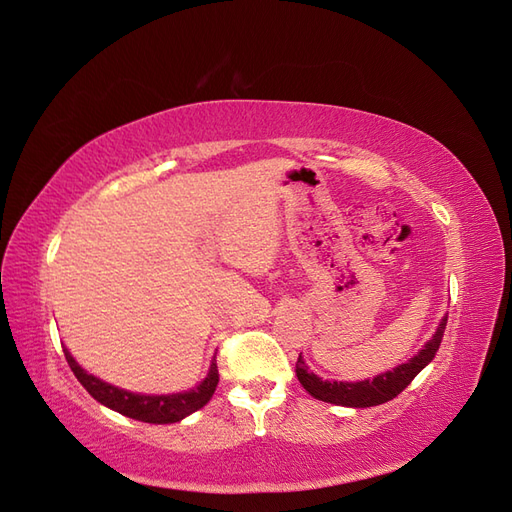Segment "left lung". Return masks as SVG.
Returning <instances> with one entry per match:
<instances>
[{
    "label": "left lung",
    "mask_w": 512,
    "mask_h": 512,
    "mask_svg": "<svg viewBox=\"0 0 512 512\" xmlns=\"http://www.w3.org/2000/svg\"><path fill=\"white\" fill-rule=\"evenodd\" d=\"M445 326H447V317H443V322L438 324L434 337L426 343V347L421 349L415 358H411L407 364L396 366L394 370H387L383 375H377L373 381L370 379L358 381V383L322 381L317 375L309 373V368L301 356H298V362H296V377L305 390L317 400L339 404V407H356V409L377 407V404L396 398L404 387H407L421 373V370L434 360L440 341H443Z\"/></svg>",
    "instance_id": "8db88e82"
}]
</instances>
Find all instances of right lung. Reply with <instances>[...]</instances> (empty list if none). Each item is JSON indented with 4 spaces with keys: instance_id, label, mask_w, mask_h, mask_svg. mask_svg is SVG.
Here are the masks:
<instances>
[{
    "instance_id": "1",
    "label": "right lung",
    "mask_w": 512,
    "mask_h": 512,
    "mask_svg": "<svg viewBox=\"0 0 512 512\" xmlns=\"http://www.w3.org/2000/svg\"><path fill=\"white\" fill-rule=\"evenodd\" d=\"M65 360L69 368L74 370L76 379L86 387V392L91 394L97 402L105 404L120 415H127L137 421H146V424H175V421L184 419L186 415L199 411L201 407L214 396L220 375H218V364L216 358L209 366V373L205 381L195 387V390L184 392V394H171V396H142V394H131L125 390H118V387L103 383L101 379L88 375L84 368L72 358L67 349H63Z\"/></svg>"
}]
</instances>
